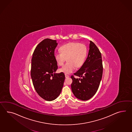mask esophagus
Instances as JSON below:
<instances>
[{"instance_id": "1", "label": "esophagus", "mask_w": 132, "mask_h": 132, "mask_svg": "<svg viewBox=\"0 0 132 132\" xmlns=\"http://www.w3.org/2000/svg\"><path fill=\"white\" fill-rule=\"evenodd\" d=\"M65 78H66L69 77V76L68 75H67V74H65Z\"/></svg>"}]
</instances>
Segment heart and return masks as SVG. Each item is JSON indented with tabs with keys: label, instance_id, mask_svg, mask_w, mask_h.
<instances>
[{
	"label": "heart",
	"instance_id": "obj_1",
	"mask_svg": "<svg viewBox=\"0 0 132 132\" xmlns=\"http://www.w3.org/2000/svg\"><path fill=\"white\" fill-rule=\"evenodd\" d=\"M60 50L61 52L55 53L54 57L60 66H62L67 59V62L60 69V71L65 74L74 71L76 67H80L87 56L86 46L78 42H70L62 45Z\"/></svg>",
	"mask_w": 132,
	"mask_h": 132
}]
</instances>
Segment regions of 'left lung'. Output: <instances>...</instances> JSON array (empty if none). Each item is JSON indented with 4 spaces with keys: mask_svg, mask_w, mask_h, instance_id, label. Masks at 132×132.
<instances>
[{
    "mask_svg": "<svg viewBox=\"0 0 132 132\" xmlns=\"http://www.w3.org/2000/svg\"><path fill=\"white\" fill-rule=\"evenodd\" d=\"M89 50L86 61L74 75L71 76V84L74 96L82 101L89 100L96 93L100 85L103 75L102 55L95 44L90 41Z\"/></svg>",
    "mask_w": 132,
    "mask_h": 132,
    "instance_id": "1",
    "label": "left lung"
}]
</instances>
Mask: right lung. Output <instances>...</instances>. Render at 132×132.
Segmentation results:
<instances>
[{
  "label": "right lung",
  "mask_w": 132,
  "mask_h": 132,
  "mask_svg": "<svg viewBox=\"0 0 132 132\" xmlns=\"http://www.w3.org/2000/svg\"><path fill=\"white\" fill-rule=\"evenodd\" d=\"M56 40L46 39L36 47L31 59V77L36 91L43 99L52 101L61 93L65 80L63 72L56 73L55 60Z\"/></svg>",
  "instance_id": "1"
}]
</instances>
